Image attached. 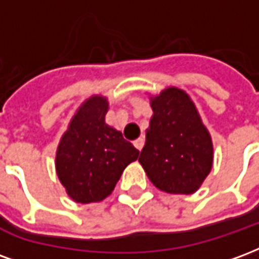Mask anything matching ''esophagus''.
<instances>
[{"label":"esophagus","instance_id":"esophagus-1","mask_svg":"<svg viewBox=\"0 0 259 259\" xmlns=\"http://www.w3.org/2000/svg\"><path fill=\"white\" fill-rule=\"evenodd\" d=\"M133 144H135V147L139 150V151H141V150H143V147H144V139H141L140 137V139H137Z\"/></svg>","mask_w":259,"mask_h":259}]
</instances>
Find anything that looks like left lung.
Instances as JSON below:
<instances>
[{"label":"left lung","mask_w":259,"mask_h":259,"mask_svg":"<svg viewBox=\"0 0 259 259\" xmlns=\"http://www.w3.org/2000/svg\"><path fill=\"white\" fill-rule=\"evenodd\" d=\"M154 111L139 162L152 185L170 194H191L209 175L211 136L189 94L168 87L151 98Z\"/></svg>","instance_id":"obj_1"}]
</instances>
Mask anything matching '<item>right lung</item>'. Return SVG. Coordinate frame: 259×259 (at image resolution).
Listing matches in <instances>:
<instances>
[{
  "instance_id": "add662e5",
  "label": "right lung",
  "mask_w": 259,
  "mask_h": 259,
  "mask_svg": "<svg viewBox=\"0 0 259 259\" xmlns=\"http://www.w3.org/2000/svg\"><path fill=\"white\" fill-rule=\"evenodd\" d=\"M108 100L93 96L77 109L59 141L55 168L68 195L89 204L107 198L140 151L105 123Z\"/></svg>"
}]
</instances>
